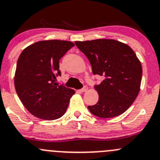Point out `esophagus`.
<instances>
[{
	"mask_svg": "<svg viewBox=\"0 0 160 160\" xmlns=\"http://www.w3.org/2000/svg\"><path fill=\"white\" fill-rule=\"evenodd\" d=\"M87 89H88V88H87V86H84V87H83V88H82V89H80V92H85V91H87Z\"/></svg>",
	"mask_w": 160,
	"mask_h": 160,
	"instance_id": "1",
	"label": "esophagus"
}]
</instances>
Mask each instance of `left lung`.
Instances as JSON below:
<instances>
[{
    "label": "left lung",
    "mask_w": 160,
    "mask_h": 160,
    "mask_svg": "<svg viewBox=\"0 0 160 160\" xmlns=\"http://www.w3.org/2000/svg\"><path fill=\"white\" fill-rule=\"evenodd\" d=\"M88 58L94 75L104 80L94 85L99 100L88 106L90 112L100 118L123 113L137 98L142 79V66L130 47L115 40L76 41Z\"/></svg>",
    "instance_id": "8db88e82"
}]
</instances>
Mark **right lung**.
Here are the masks:
<instances>
[{
	"label": "right lung",
	"instance_id": "add662e5",
	"mask_svg": "<svg viewBox=\"0 0 160 160\" xmlns=\"http://www.w3.org/2000/svg\"><path fill=\"white\" fill-rule=\"evenodd\" d=\"M74 43L67 40L36 42L23 50L17 63L14 85L27 110L38 118L59 119L66 112L75 91L56 83L59 61Z\"/></svg>",
	"mask_w": 160,
	"mask_h": 160
}]
</instances>
